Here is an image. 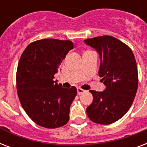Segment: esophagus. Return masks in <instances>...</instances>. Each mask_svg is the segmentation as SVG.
<instances>
[{"label": "esophagus", "instance_id": "esophagus-1", "mask_svg": "<svg viewBox=\"0 0 147 147\" xmlns=\"http://www.w3.org/2000/svg\"><path fill=\"white\" fill-rule=\"evenodd\" d=\"M77 92H78V95H82V94L84 93V92H86V91L81 88H77Z\"/></svg>", "mask_w": 147, "mask_h": 147}]
</instances>
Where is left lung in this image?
<instances>
[{"instance_id":"1","label":"left lung","mask_w":147,"mask_h":147,"mask_svg":"<svg viewBox=\"0 0 147 147\" xmlns=\"http://www.w3.org/2000/svg\"><path fill=\"white\" fill-rule=\"evenodd\" d=\"M84 41L98 51L101 60L98 75L106 86L103 92L90 90L93 101L86 113L94 123L109 125L127 113L136 96V59L130 48L114 37L103 35Z\"/></svg>"}]
</instances>
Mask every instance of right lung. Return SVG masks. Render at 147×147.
<instances>
[{"mask_svg": "<svg viewBox=\"0 0 147 147\" xmlns=\"http://www.w3.org/2000/svg\"><path fill=\"white\" fill-rule=\"evenodd\" d=\"M73 47L68 40L41 39L28 45L20 58L16 75L19 100L28 116L42 127H61L69 119L77 89L62 88L54 76Z\"/></svg>", "mask_w": 147, "mask_h": 147, "instance_id": "1", "label": "right lung"}]
</instances>
